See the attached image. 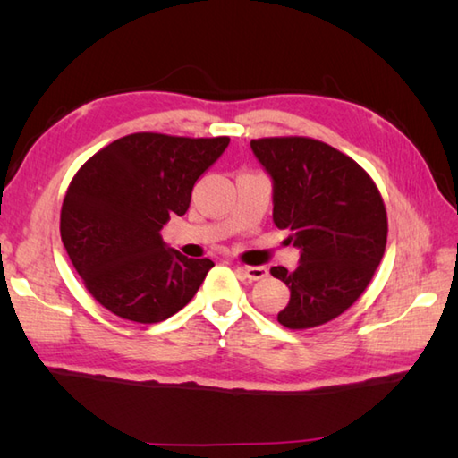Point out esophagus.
Listing matches in <instances>:
<instances>
[{"instance_id":"1","label":"esophagus","mask_w":458,"mask_h":458,"mask_svg":"<svg viewBox=\"0 0 458 458\" xmlns=\"http://www.w3.org/2000/svg\"><path fill=\"white\" fill-rule=\"evenodd\" d=\"M238 271L242 277H246L250 281H258V279L267 277V267H264V266H240Z\"/></svg>"}]
</instances>
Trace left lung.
<instances>
[{"mask_svg": "<svg viewBox=\"0 0 458 458\" xmlns=\"http://www.w3.org/2000/svg\"><path fill=\"white\" fill-rule=\"evenodd\" d=\"M274 179V222L301 248L295 271L271 267L291 291L277 320L301 330L352 307L372 281L387 242L384 199L360 165L313 138L251 140Z\"/></svg>", "mask_w": 458, "mask_h": 458, "instance_id": "left-lung-1", "label": "left lung"}]
</instances>
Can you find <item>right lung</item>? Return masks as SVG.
Here are the masks:
<instances>
[{"instance_id": "add662e5", "label": "right lung", "mask_w": 458, "mask_h": 458, "mask_svg": "<svg viewBox=\"0 0 458 458\" xmlns=\"http://www.w3.org/2000/svg\"><path fill=\"white\" fill-rule=\"evenodd\" d=\"M230 138L130 133L94 153L68 184L61 238L84 287L110 313L153 325L189 303L214 266L165 248L163 224Z\"/></svg>"}]
</instances>
